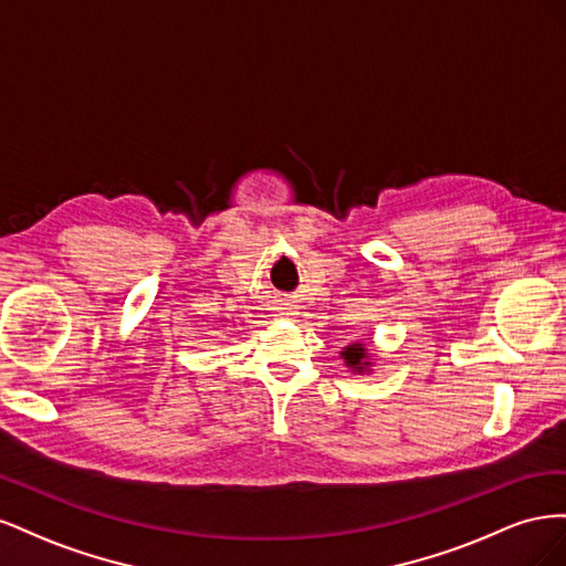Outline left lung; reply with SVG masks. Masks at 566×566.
<instances>
[{
	"label": "left lung",
	"instance_id": "left-lung-1",
	"mask_svg": "<svg viewBox=\"0 0 566 566\" xmlns=\"http://www.w3.org/2000/svg\"><path fill=\"white\" fill-rule=\"evenodd\" d=\"M342 358H345V364H347V368H352V373L364 375V373L370 370L368 349L364 345H358V342L345 347V352H342Z\"/></svg>",
	"mask_w": 566,
	"mask_h": 566
}]
</instances>
